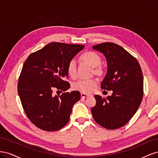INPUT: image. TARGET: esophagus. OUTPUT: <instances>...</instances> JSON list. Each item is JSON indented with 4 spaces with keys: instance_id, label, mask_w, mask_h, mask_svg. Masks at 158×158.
I'll return each instance as SVG.
<instances>
[{
    "instance_id": "obj_1",
    "label": "esophagus",
    "mask_w": 158,
    "mask_h": 158,
    "mask_svg": "<svg viewBox=\"0 0 158 158\" xmlns=\"http://www.w3.org/2000/svg\"><path fill=\"white\" fill-rule=\"evenodd\" d=\"M80 95H81V97H82V98H87V97L89 96V95L85 94L84 93H81Z\"/></svg>"
}]
</instances>
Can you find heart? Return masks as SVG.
Returning a JSON list of instances; mask_svg holds the SVG:
<instances>
[{"label":"heart","mask_w":158,"mask_h":158,"mask_svg":"<svg viewBox=\"0 0 158 158\" xmlns=\"http://www.w3.org/2000/svg\"><path fill=\"white\" fill-rule=\"evenodd\" d=\"M80 58L85 63L89 64L92 67L95 68L101 63L100 56L93 51L85 52L81 55ZM96 73H99V69H95ZM68 74L72 78H75L76 76V62L74 59H71L67 66ZM98 85V80L95 78L80 80L73 84V88L75 90L85 94H89L94 92Z\"/></svg>","instance_id":"obj_1"}]
</instances>
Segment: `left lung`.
Here are the masks:
<instances>
[{"label":"left lung","instance_id":"8db88e82","mask_svg":"<svg viewBox=\"0 0 158 158\" xmlns=\"http://www.w3.org/2000/svg\"><path fill=\"white\" fill-rule=\"evenodd\" d=\"M92 48L102 52L107 63L101 88L113 91L106 99L95 95L96 104L92 108V115L102 127L117 129L131 120L142 102L144 80L141 67L136 58L114 43H103Z\"/></svg>","mask_w":158,"mask_h":158}]
</instances>
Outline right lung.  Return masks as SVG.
Returning a JSON list of instances; mask_svg holds the SVG:
<instances>
[{"instance_id":"right-lung-1","label":"right lung","mask_w":158,"mask_h":158,"mask_svg":"<svg viewBox=\"0 0 158 158\" xmlns=\"http://www.w3.org/2000/svg\"><path fill=\"white\" fill-rule=\"evenodd\" d=\"M84 48L83 45L52 42L30 54L22 67L18 92L27 118L37 127L56 131L70 119L72 109L80 99L78 91L54 95L67 90L69 61Z\"/></svg>"}]
</instances>
